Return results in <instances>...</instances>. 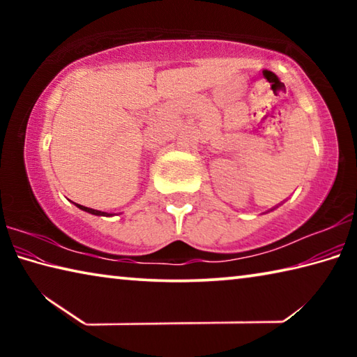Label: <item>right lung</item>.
<instances>
[{
	"mask_svg": "<svg viewBox=\"0 0 357 357\" xmlns=\"http://www.w3.org/2000/svg\"><path fill=\"white\" fill-rule=\"evenodd\" d=\"M77 206L80 208V209H83V211H86V213H89V214H94V215H110V214H107V213H102V211H98V209H91V208L82 206V204H77Z\"/></svg>",
	"mask_w": 357,
	"mask_h": 357,
	"instance_id": "right-lung-1",
	"label": "right lung"
}]
</instances>
